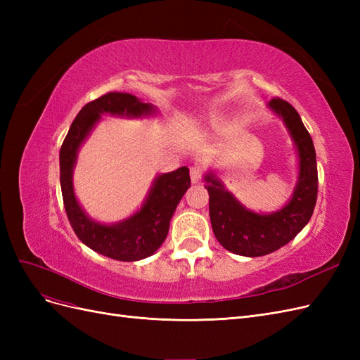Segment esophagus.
<instances>
[{
  "instance_id": "34e87169",
  "label": "esophagus",
  "mask_w": 360,
  "mask_h": 360,
  "mask_svg": "<svg viewBox=\"0 0 360 360\" xmlns=\"http://www.w3.org/2000/svg\"><path fill=\"white\" fill-rule=\"evenodd\" d=\"M202 177V171L198 167H192L191 168V180L192 183H200Z\"/></svg>"
}]
</instances>
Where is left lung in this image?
Listing matches in <instances>:
<instances>
[{
    "instance_id": "8db88e82",
    "label": "left lung",
    "mask_w": 360,
    "mask_h": 360,
    "mask_svg": "<svg viewBox=\"0 0 360 360\" xmlns=\"http://www.w3.org/2000/svg\"><path fill=\"white\" fill-rule=\"evenodd\" d=\"M267 108L284 122L299 158L296 186L285 205L271 213L254 212L225 188L213 169L204 176L214 237L236 255L263 257L285 246L309 222L317 202L319 174L311 135L288 102L271 99Z\"/></svg>"
}]
</instances>
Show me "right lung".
Segmentation results:
<instances>
[{"label": "right lung", "mask_w": 360, "mask_h": 360, "mask_svg": "<svg viewBox=\"0 0 360 360\" xmlns=\"http://www.w3.org/2000/svg\"><path fill=\"white\" fill-rule=\"evenodd\" d=\"M153 103H146L127 93H108L86 103L76 115L60 150L61 193L70 225L79 240L94 252L118 261H138L153 255L165 242L171 217L181 197L191 188L189 168L159 174L139 209L123 221L102 224L85 213L75 195L73 169L81 146L102 115L148 118L158 114Z\"/></svg>", "instance_id": "obj_1"}]
</instances>
